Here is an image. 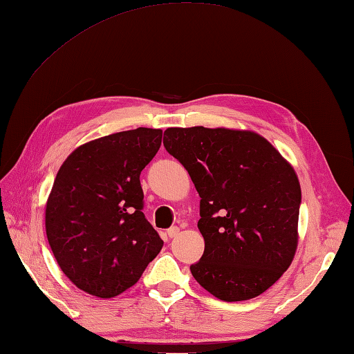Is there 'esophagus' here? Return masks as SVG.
Listing matches in <instances>:
<instances>
[{
    "instance_id": "esophagus-1",
    "label": "esophagus",
    "mask_w": 354,
    "mask_h": 354,
    "mask_svg": "<svg viewBox=\"0 0 354 354\" xmlns=\"http://www.w3.org/2000/svg\"><path fill=\"white\" fill-rule=\"evenodd\" d=\"M178 234H179V227H178V226H171L170 229H167L169 238H175Z\"/></svg>"
}]
</instances>
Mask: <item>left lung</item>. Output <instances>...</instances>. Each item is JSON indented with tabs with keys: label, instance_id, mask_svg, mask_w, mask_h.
I'll return each instance as SVG.
<instances>
[{
	"label": "left lung",
	"instance_id": "8db88e82",
	"mask_svg": "<svg viewBox=\"0 0 354 354\" xmlns=\"http://www.w3.org/2000/svg\"><path fill=\"white\" fill-rule=\"evenodd\" d=\"M162 143L201 196L205 250L193 277L220 300L258 297L297 249L301 190L291 164L252 131L167 128Z\"/></svg>",
	"mask_w": 354,
	"mask_h": 354
}]
</instances>
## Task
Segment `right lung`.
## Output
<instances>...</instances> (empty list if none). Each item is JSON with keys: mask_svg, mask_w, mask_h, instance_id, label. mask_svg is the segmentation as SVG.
Masks as SVG:
<instances>
[{"mask_svg": "<svg viewBox=\"0 0 354 354\" xmlns=\"http://www.w3.org/2000/svg\"><path fill=\"white\" fill-rule=\"evenodd\" d=\"M161 129L137 128L77 147L55 176L45 211L48 243L63 273L101 299L131 288L162 240L146 220L140 174Z\"/></svg>", "mask_w": 354, "mask_h": 354, "instance_id": "1", "label": "right lung"}]
</instances>
